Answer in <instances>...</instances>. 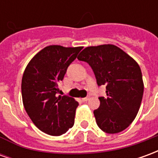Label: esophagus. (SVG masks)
Returning <instances> with one entry per match:
<instances>
[{
    "mask_svg": "<svg viewBox=\"0 0 158 158\" xmlns=\"http://www.w3.org/2000/svg\"><path fill=\"white\" fill-rule=\"evenodd\" d=\"M89 96H87V97H85V98H82L83 102H87V101H89Z\"/></svg>",
    "mask_w": 158,
    "mask_h": 158,
    "instance_id": "obj_1",
    "label": "esophagus"
}]
</instances>
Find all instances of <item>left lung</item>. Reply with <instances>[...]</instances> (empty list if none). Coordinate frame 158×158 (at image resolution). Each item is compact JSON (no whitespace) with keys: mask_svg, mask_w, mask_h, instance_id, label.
<instances>
[{"mask_svg":"<svg viewBox=\"0 0 158 158\" xmlns=\"http://www.w3.org/2000/svg\"><path fill=\"white\" fill-rule=\"evenodd\" d=\"M77 58L92 68L98 85H106L107 97H100L94 111L102 131L116 134L124 130L135 118L142 101L144 83L139 64L114 45L88 46Z\"/></svg>","mask_w":158,"mask_h":158,"instance_id":"obj_1","label":"left lung"}]
</instances>
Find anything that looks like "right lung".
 <instances>
[{
    "instance_id": "obj_1",
    "label": "right lung",
    "mask_w": 158,
    "mask_h": 158,
    "mask_svg": "<svg viewBox=\"0 0 158 158\" xmlns=\"http://www.w3.org/2000/svg\"><path fill=\"white\" fill-rule=\"evenodd\" d=\"M82 49L48 45L29 61L23 72V106L34 124L47 135H62L73 126L79 103L73 97L56 93L68 67Z\"/></svg>"
}]
</instances>
